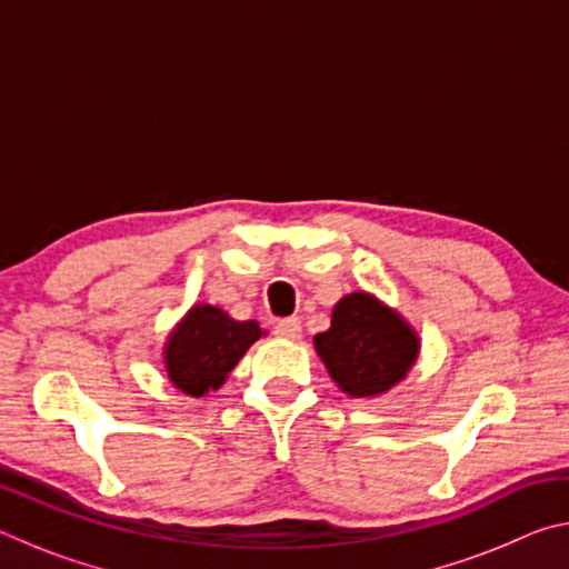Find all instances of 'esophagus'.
Returning a JSON list of instances; mask_svg holds the SVG:
<instances>
[{
	"mask_svg": "<svg viewBox=\"0 0 569 569\" xmlns=\"http://www.w3.org/2000/svg\"><path fill=\"white\" fill-rule=\"evenodd\" d=\"M273 333L278 336V339H288V341L301 339V321H298V319H281V321H276Z\"/></svg>",
	"mask_w": 569,
	"mask_h": 569,
	"instance_id": "esophagus-1",
	"label": "esophagus"
}]
</instances>
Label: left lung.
Returning <instances> with one entry per match:
<instances>
[{"label": "left lung", "mask_w": 569, "mask_h": 569, "mask_svg": "<svg viewBox=\"0 0 569 569\" xmlns=\"http://www.w3.org/2000/svg\"><path fill=\"white\" fill-rule=\"evenodd\" d=\"M331 379L351 397H373L407 377L419 341L391 308L369 293H351L333 308L331 329L316 336Z\"/></svg>", "instance_id": "8db88e82"}]
</instances>
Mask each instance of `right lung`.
<instances>
[{"mask_svg":"<svg viewBox=\"0 0 569 569\" xmlns=\"http://www.w3.org/2000/svg\"><path fill=\"white\" fill-rule=\"evenodd\" d=\"M258 339L261 326L256 321H233L223 308L210 303L192 306L168 343V377L180 391L203 397L226 381L228 371Z\"/></svg>","mask_w":569,"mask_h":569,"instance_id":"1","label":"right lung"}]
</instances>
